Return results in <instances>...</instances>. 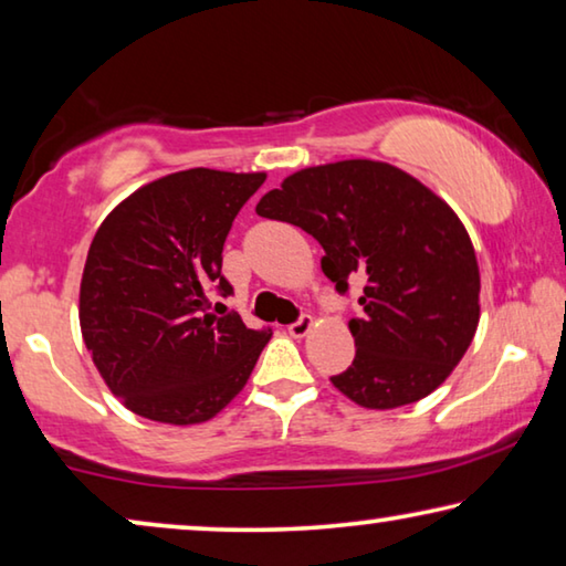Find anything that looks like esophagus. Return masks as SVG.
<instances>
[{
  "instance_id": "34e87169",
  "label": "esophagus",
  "mask_w": 566,
  "mask_h": 566,
  "mask_svg": "<svg viewBox=\"0 0 566 566\" xmlns=\"http://www.w3.org/2000/svg\"><path fill=\"white\" fill-rule=\"evenodd\" d=\"M315 327V322H312V317L310 315H302L297 322H292L290 325V335L292 337H307L310 335V329Z\"/></svg>"
}]
</instances>
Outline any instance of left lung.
I'll return each instance as SVG.
<instances>
[{"mask_svg":"<svg viewBox=\"0 0 566 566\" xmlns=\"http://www.w3.org/2000/svg\"><path fill=\"white\" fill-rule=\"evenodd\" d=\"M256 213L315 237L339 294L363 284V315L347 325L355 360L329 378L343 396L370 410L410 406L461 363L481 315L476 251L418 178L365 158L312 166L264 193Z\"/></svg>","mask_w":566,"mask_h":566,"instance_id":"left-lung-1","label":"left lung"}]
</instances>
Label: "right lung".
<instances>
[{
	"instance_id": "1",
	"label": "right lung",
	"mask_w": 566,
	"mask_h": 566,
	"mask_svg": "<svg viewBox=\"0 0 566 566\" xmlns=\"http://www.w3.org/2000/svg\"><path fill=\"white\" fill-rule=\"evenodd\" d=\"M264 178L178 170L140 186L95 231L80 329L105 385L136 416L203 423L247 385L272 329H249L234 312L213 315L209 292L231 294L223 241Z\"/></svg>"
}]
</instances>
